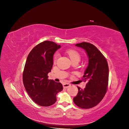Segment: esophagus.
<instances>
[{"label":"esophagus","instance_id":"esophagus-1","mask_svg":"<svg viewBox=\"0 0 129 129\" xmlns=\"http://www.w3.org/2000/svg\"><path fill=\"white\" fill-rule=\"evenodd\" d=\"M71 86V84H70L69 83H64L63 84V86L65 88H67Z\"/></svg>","mask_w":129,"mask_h":129}]
</instances>
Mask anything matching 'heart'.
Segmentation results:
<instances>
[{"mask_svg":"<svg viewBox=\"0 0 129 129\" xmlns=\"http://www.w3.org/2000/svg\"><path fill=\"white\" fill-rule=\"evenodd\" d=\"M67 53L69 55V57H70L72 62L74 60H76L79 61L81 56H80V54H79V53L78 51H77L76 50H69L67 51ZM59 55V54L58 53H56L55 55H54V62H55L57 60Z\"/></svg>","mask_w":129,"mask_h":129,"instance_id":"b5f03b06","label":"heart"}]
</instances>
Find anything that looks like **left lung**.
<instances>
[{
  "label": "left lung",
  "instance_id": "left-lung-1",
  "mask_svg": "<svg viewBox=\"0 0 129 129\" xmlns=\"http://www.w3.org/2000/svg\"><path fill=\"white\" fill-rule=\"evenodd\" d=\"M85 50L89 63L83 80L87 81L84 89L77 87L78 92L73 98L75 104L83 109H89L97 106L104 97L109 80V67L107 59L94 45L82 42L75 45Z\"/></svg>",
  "mask_w": 129,
  "mask_h": 129
}]
</instances>
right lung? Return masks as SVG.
Segmentation results:
<instances>
[{"label":"right lung","mask_w":129,"mask_h":129,"mask_svg":"<svg viewBox=\"0 0 129 129\" xmlns=\"http://www.w3.org/2000/svg\"><path fill=\"white\" fill-rule=\"evenodd\" d=\"M60 46L50 41L36 45L27 57L23 72V83L29 96L39 106L55 104L56 94L63 90L60 83L48 79L51 71L53 55Z\"/></svg>","instance_id":"add662e5"}]
</instances>
